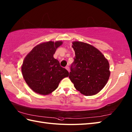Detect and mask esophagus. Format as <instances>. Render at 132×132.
Listing matches in <instances>:
<instances>
[{
	"instance_id": "34e87169",
	"label": "esophagus",
	"mask_w": 132,
	"mask_h": 132,
	"mask_svg": "<svg viewBox=\"0 0 132 132\" xmlns=\"http://www.w3.org/2000/svg\"><path fill=\"white\" fill-rule=\"evenodd\" d=\"M66 69L67 70H68L69 72H70V68H69V66H66Z\"/></svg>"
}]
</instances>
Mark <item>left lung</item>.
<instances>
[{
  "mask_svg": "<svg viewBox=\"0 0 132 132\" xmlns=\"http://www.w3.org/2000/svg\"><path fill=\"white\" fill-rule=\"evenodd\" d=\"M72 44L75 57L69 78L82 94L96 95L104 87L110 76L108 61L90 44L80 41H73Z\"/></svg>",
  "mask_w": 132,
  "mask_h": 132,
  "instance_id": "left-lung-1",
  "label": "left lung"
}]
</instances>
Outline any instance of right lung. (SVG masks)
Here are the masks:
<instances>
[{"instance_id":"obj_1","label":"right lung","mask_w":132,"mask_h":132,"mask_svg":"<svg viewBox=\"0 0 132 132\" xmlns=\"http://www.w3.org/2000/svg\"><path fill=\"white\" fill-rule=\"evenodd\" d=\"M62 41H47L35 46L25 57L21 66L24 79L36 93L49 95L55 90L69 72L60 66L53 55Z\"/></svg>"}]
</instances>
